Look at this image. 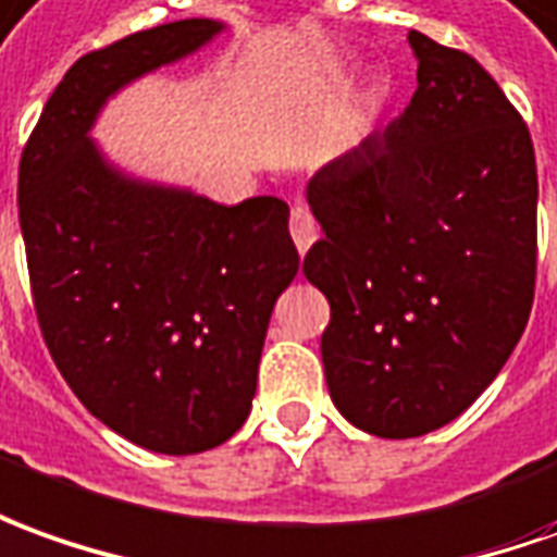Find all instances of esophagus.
Returning a JSON list of instances; mask_svg holds the SVG:
<instances>
[{
	"instance_id": "34e87169",
	"label": "esophagus",
	"mask_w": 557,
	"mask_h": 557,
	"mask_svg": "<svg viewBox=\"0 0 557 557\" xmlns=\"http://www.w3.org/2000/svg\"><path fill=\"white\" fill-rule=\"evenodd\" d=\"M290 236H294V245H297L300 255H306L318 239L315 218H312V212H309L306 206H300V202L290 209Z\"/></svg>"
}]
</instances>
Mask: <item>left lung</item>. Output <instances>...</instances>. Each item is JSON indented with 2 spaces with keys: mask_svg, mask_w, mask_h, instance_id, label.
Listing matches in <instances>:
<instances>
[{
  "mask_svg": "<svg viewBox=\"0 0 557 557\" xmlns=\"http://www.w3.org/2000/svg\"><path fill=\"white\" fill-rule=\"evenodd\" d=\"M412 102L309 178L324 236L321 360L355 428L409 440L458 418L519 345L536 282L531 133L470 53L409 29Z\"/></svg>",
  "mask_w": 557,
  "mask_h": 557,
  "instance_id": "obj_1",
  "label": "left lung"
}]
</instances>
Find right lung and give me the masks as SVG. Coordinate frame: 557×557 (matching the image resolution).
I'll return each instance as SVG.
<instances>
[{"label":"right lung","mask_w":557,"mask_h":557,"mask_svg":"<svg viewBox=\"0 0 557 557\" xmlns=\"http://www.w3.org/2000/svg\"><path fill=\"white\" fill-rule=\"evenodd\" d=\"M224 29L190 17L81 57L26 141L17 209L38 327L57 370L106 428L197 455L245 424L272 306L300 270L287 202L221 206L111 166L90 139L129 81Z\"/></svg>","instance_id":"obj_1"}]
</instances>
